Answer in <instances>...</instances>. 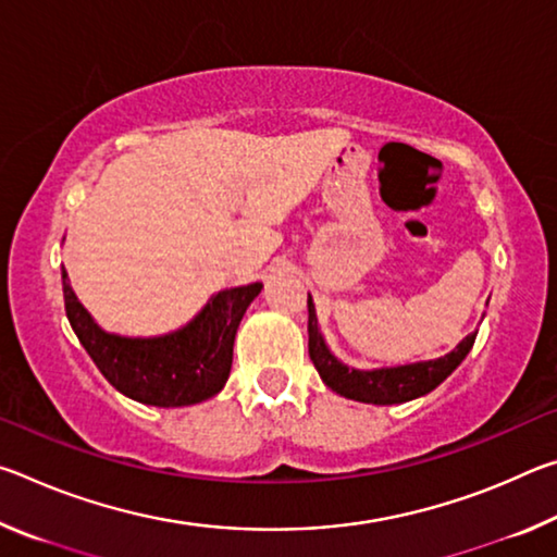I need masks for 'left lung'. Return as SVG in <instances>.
Returning <instances> with one entry per match:
<instances>
[{"label":"left lung","instance_id":"1","mask_svg":"<svg viewBox=\"0 0 557 557\" xmlns=\"http://www.w3.org/2000/svg\"><path fill=\"white\" fill-rule=\"evenodd\" d=\"M307 307H309V324H307L309 358H312L314 369L334 393L358 403L395 405V403L414 400L420 398V395H428L430 391H435L447 375H451V371H455L461 361H465L476 338V332H471L469 336L461 338L449 354L432 358V361L363 371L338 361V358L332 354V348L326 346L322 329H319V322H317V309H314L312 295L307 299Z\"/></svg>","mask_w":557,"mask_h":557}]
</instances>
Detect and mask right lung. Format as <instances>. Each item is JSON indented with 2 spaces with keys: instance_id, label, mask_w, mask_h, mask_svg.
<instances>
[{
  "instance_id": "right-lung-1",
  "label": "right lung",
  "mask_w": 557,
  "mask_h": 557,
  "mask_svg": "<svg viewBox=\"0 0 557 557\" xmlns=\"http://www.w3.org/2000/svg\"><path fill=\"white\" fill-rule=\"evenodd\" d=\"M61 280L65 317L100 373L122 395L157 408H184L223 391L231 375L235 332L262 289L260 282L221 289L176 332L122 336L106 332L90 317L75 297L65 268Z\"/></svg>"
}]
</instances>
